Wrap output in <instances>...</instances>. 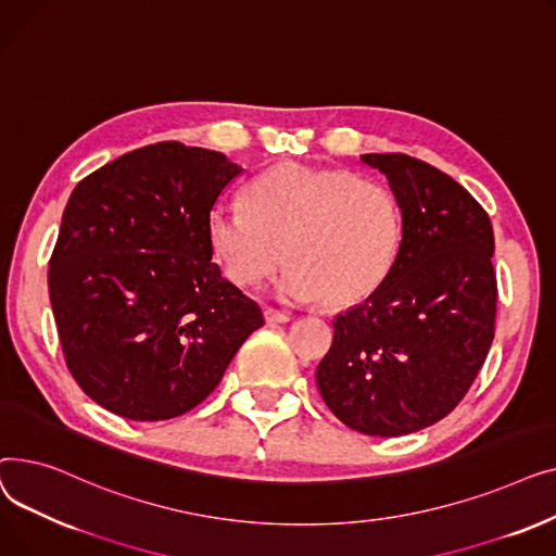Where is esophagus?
<instances>
[{"mask_svg": "<svg viewBox=\"0 0 556 556\" xmlns=\"http://www.w3.org/2000/svg\"><path fill=\"white\" fill-rule=\"evenodd\" d=\"M263 317H266L268 325H281V323H288V319H290L288 313H281V311L273 308V306H268L266 311H263Z\"/></svg>", "mask_w": 556, "mask_h": 556, "instance_id": "esophagus-1", "label": "esophagus"}]
</instances>
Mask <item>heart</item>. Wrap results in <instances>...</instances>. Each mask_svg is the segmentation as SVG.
I'll return each mask as SVG.
<instances>
[{
    "mask_svg": "<svg viewBox=\"0 0 556 556\" xmlns=\"http://www.w3.org/2000/svg\"><path fill=\"white\" fill-rule=\"evenodd\" d=\"M245 200L248 207L216 204L207 223L212 248L237 286L258 283L288 258L283 298L344 308L374 295L394 266L403 223L381 182L286 162L258 175Z\"/></svg>",
    "mask_w": 556,
    "mask_h": 556,
    "instance_id": "b5f03b06",
    "label": "heart"
}]
</instances>
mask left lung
<instances>
[{
  "label": "left lung",
  "instance_id": "1",
  "mask_svg": "<svg viewBox=\"0 0 556 556\" xmlns=\"http://www.w3.org/2000/svg\"><path fill=\"white\" fill-rule=\"evenodd\" d=\"M394 191L403 239L394 266L333 323L317 388L349 428L399 437L451 415L495 336L498 283L482 204L451 175L403 153H369Z\"/></svg>",
  "mask_w": 556,
  "mask_h": 556
}]
</instances>
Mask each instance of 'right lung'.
<instances>
[{
	"mask_svg": "<svg viewBox=\"0 0 556 556\" xmlns=\"http://www.w3.org/2000/svg\"><path fill=\"white\" fill-rule=\"evenodd\" d=\"M241 173L223 153L157 141L72 191L49 300L67 369L105 410L135 421L189 413L263 327L258 304L212 261L210 214Z\"/></svg>",
	"mask_w": 556,
	"mask_h": 556,
	"instance_id": "add662e5",
	"label": "right lung"
}]
</instances>
